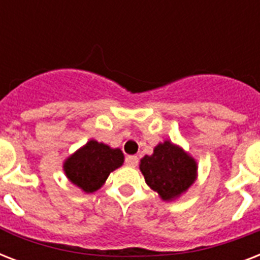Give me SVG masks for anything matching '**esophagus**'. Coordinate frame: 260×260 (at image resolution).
I'll list each match as a JSON object with an SVG mask.
<instances>
[{"instance_id":"esophagus-1","label":"esophagus","mask_w":260,"mask_h":260,"mask_svg":"<svg viewBox=\"0 0 260 260\" xmlns=\"http://www.w3.org/2000/svg\"><path fill=\"white\" fill-rule=\"evenodd\" d=\"M125 163H126V166L136 167L139 163V158L136 156V155H128V156L125 158Z\"/></svg>"}]
</instances>
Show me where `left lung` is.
I'll use <instances>...</instances> for the list:
<instances>
[{
	"instance_id": "8db88e82",
	"label": "left lung",
	"mask_w": 260,
	"mask_h": 260,
	"mask_svg": "<svg viewBox=\"0 0 260 260\" xmlns=\"http://www.w3.org/2000/svg\"><path fill=\"white\" fill-rule=\"evenodd\" d=\"M139 169L146 183L163 201H174L197 179V160L171 140L159 143L152 155L140 159Z\"/></svg>"
}]
</instances>
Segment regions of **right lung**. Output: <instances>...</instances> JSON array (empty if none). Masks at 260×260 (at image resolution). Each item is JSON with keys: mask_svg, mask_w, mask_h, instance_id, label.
<instances>
[{"mask_svg": "<svg viewBox=\"0 0 260 260\" xmlns=\"http://www.w3.org/2000/svg\"><path fill=\"white\" fill-rule=\"evenodd\" d=\"M124 154L120 148H112L97 140H89L63 162L67 179L82 190L94 193L101 189L109 174L122 166Z\"/></svg>", "mask_w": 260, "mask_h": 260, "instance_id": "obj_1", "label": "right lung"}]
</instances>
